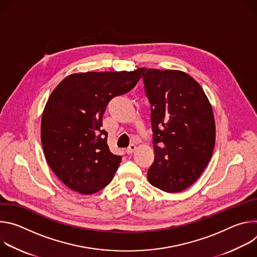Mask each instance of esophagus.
<instances>
[{"mask_svg": "<svg viewBox=\"0 0 257 257\" xmlns=\"http://www.w3.org/2000/svg\"><path fill=\"white\" fill-rule=\"evenodd\" d=\"M135 151H136V145L132 143V144L129 145V148L126 150V153H127L128 155H132Z\"/></svg>", "mask_w": 257, "mask_h": 257, "instance_id": "1", "label": "esophagus"}]
</instances>
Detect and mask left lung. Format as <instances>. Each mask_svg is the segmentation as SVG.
Returning <instances> with one entry per match:
<instances>
[{
	"mask_svg": "<svg viewBox=\"0 0 257 257\" xmlns=\"http://www.w3.org/2000/svg\"><path fill=\"white\" fill-rule=\"evenodd\" d=\"M151 103L155 161L148 172L151 184L174 193L185 190L210 161L215 124L201 86L176 70L139 68Z\"/></svg>",
	"mask_w": 257,
	"mask_h": 257,
	"instance_id": "obj_1",
	"label": "left lung"
}]
</instances>
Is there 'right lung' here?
Masks as SVG:
<instances>
[{
  "label": "right lung",
  "mask_w": 257,
  "mask_h": 257,
  "mask_svg": "<svg viewBox=\"0 0 257 257\" xmlns=\"http://www.w3.org/2000/svg\"><path fill=\"white\" fill-rule=\"evenodd\" d=\"M139 79L138 70L77 73L52 92L42 118L43 149L70 189L92 194L112 181L122 157L108 149L102 116L109 100L130 91Z\"/></svg>",
  "instance_id": "right-lung-1"
}]
</instances>
